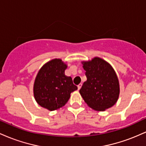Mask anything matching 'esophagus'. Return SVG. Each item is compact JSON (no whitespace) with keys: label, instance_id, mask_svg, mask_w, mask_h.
Listing matches in <instances>:
<instances>
[{"label":"esophagus","instance_id":"1","mask_svg":"<svg viewBox=\"0 0 146 146\" xmlns=\"http://www.w3.org/2000/svg\"><path fill=\"white\" fill-rule=\"evenodd\" d=\"M82 86V84H80L78 85V90H80V88H81Z\"/></svg>","mask_w":146,"mask_h":146}]
</instances>
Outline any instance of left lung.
Wrapping results in <instances>:
<instances>
[{"label": "left lung", "mask_w": 146, "mask_h": 146, "mask_svg": "<svg viewBox=\"0 0 146 146\" xmlns=\"http://www.w3.org/2000/svg\"><path fill=\"white\" fill-rule=\"evenodd\" d=\"M82 63L87 78L80 90L84 102L98 111L111 108L119 95V83L115 70L109 63L98 57Z\"/></svg>", "instance_id": "left-lung-1"}]
</instances>
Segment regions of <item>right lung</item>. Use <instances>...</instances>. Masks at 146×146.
<instances>
[{"instance_id": "obj_1", "label": "right lung", "mask_w": 146, "mask_h": 146, "mask_svg": "<svg viewBox=\"0 0 146 146\" xmlns=\"http://www.w3.org/2000/svg\"><path fill=\"white\" fill-rule=\"evenodd\" d=\"M66 68L61 59H53L39 70L33 84V95L40 106L51 111L58 109L66 104L72 92L78 89L71 77L65 75Z\"/></svg>"}]
</instances>
